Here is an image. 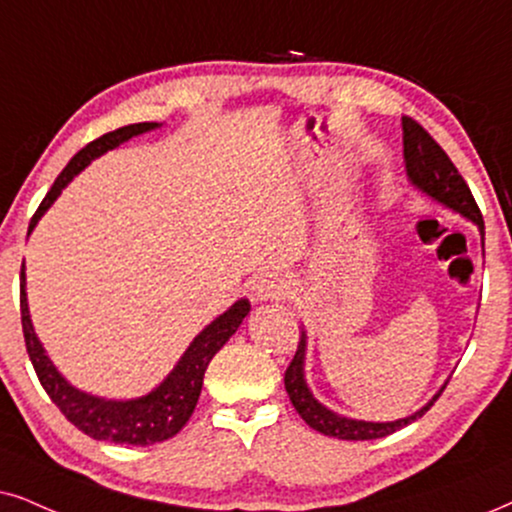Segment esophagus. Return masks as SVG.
<instances>
[{"instance_id":"1","label":"esophagus","mask_w":512,"mask_h":512,"mask_svg":"<svg viewBox=\"0 0 512 512\" xmlns=\"http://www.w3.org/2000/svg\"><path fill=\"white\" fill-rule=\"evenodd\" d=\"M252 297L257 302H267V300H278L288 293V278L281 274V271H264L252 281Z\"/></svg>"}]
</instances>
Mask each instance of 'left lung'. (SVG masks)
<instances>
[{"instance_id": "obj_1", "label": "left lung", "mask_w": 512, "mask_h": 512, "mask_svg": "<svg viewBox=\"0 0 512 512\" xmlns=\"http://www.w3.org/2000/svg\"><path fill=\"white\" fill-rule=\"evenodd\" d=\"M401 127H404V160H406V172H409V179L418 186L420 191H425L439 203L446 205V208L456 210L458 215L468 217L480 226L484 236V219L482 212L477 208L475 198H472L470 186L465 184L461 172L456 170V165L451 163L449 155L444 153V148L437 144L435 139L430 137L428 129H425L420 122H416L409 115L401 118ZM304 347H307V335L304 331L300 333V342H297V352L293 361H290L286 368V392L290 401H293L295 411L300 413L304 423L309 428L319 430L321 435L338 437V439H378L387 437L392 432L404 428V425L413 423L423 416L425 411H430V406L435 404V399L430 401L428 406H423L418 413H413L409 418L394 420V423H366V420H352L342 418L338 413L328 411L326 406H321L319 401L312 397V392L307 390V383H304Z\"/></svg>"}]
</instances>
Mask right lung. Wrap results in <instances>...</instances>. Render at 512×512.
Returning a JSON list of instances; mask_svg holds the SVG:
<instances>
[{
	"label": "right lung",
	"instance_id": "obj_1",
	"mask_svg": "<svg viewBox=\"0 0 512 512\" xmlns=\"http://www.w3.org/2000/svg\"><path fill=\"white\" fill-rule=\"evenodd\" d=\"M158 127L155 122H137V125H125L113 132L103 134V137L89 141L80 153L73 155V160L63 167V172L58 174L54 186H51L47 196L40 203L35 215L30 219L28 234L35 229L37 219L44 215V210L58 198V193L63 191V186L82 170L84 165L92 163L94 158H99L101 153L111 151V148L120 146L122 141L132 139L134 134L148 132V129ZM250 312L248 300H238L229 312H224L219 319H215L191 342V347L186 349V354L181 357L177 368L167 375V380L160 387H155L146 397L132 399V401H108L92 397V394H84L75 390L73 385H68V380L56 371L47 354L37 340L35 331H32L30 314H28V302H25V269L21 267V323H23V338L25 349H28V357L35 368L37 378L44 387V392L49 394V399L58 406V411L66 416L77 430H82L84 435L94 439H106L113 444H155L165 442L177 435V432L189 423L193 409H196L200 390H203V378L208 371V364L212 357L226 345V340L231 338L241 326V321Z\"/></svg>",
	"mask_w": 512,
	"mask_h": 512
}]
</instances>
